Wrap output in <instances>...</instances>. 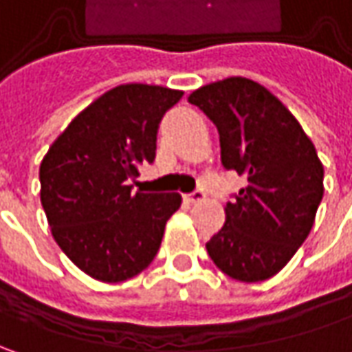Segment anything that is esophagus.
<instances>
[{
  "label": "esophagus",
  "instance_id": "1",
  "mask_svg": "<svg viewBox=\"0 0 352 352\" xmlns=\"http://www.w3.org/2000/svg\"><path fill=\"white\" fill-rule=\"evenodd\" d=\"M184 199L188 201V204H199V201H204L206 199V194L204 192H194V194H188V196H184Z\"/></svg>",
  "mask_w": 352,
  "mask_h": 352
}]
</instances>
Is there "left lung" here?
<instances>
[{
	"instance_id": "left-lung-1",
	"label": "left lung",
	"mask_w": 352,
	"mask_h": 352,
	"mask_svg": "<svg viewBox=\"0 0 352 352\" xmlns=\"http://www.w3.org/2000/svg\"><path fill=\"white\" fill-rule=\"evenodd\" d=\"M219 131L221 162L245 174L225 223L206 243L215 266L239 282L278 274L302 247L323 197V164L311 139L274 94L231 76L190 94Z\"/></svg>"
}]
</instances>
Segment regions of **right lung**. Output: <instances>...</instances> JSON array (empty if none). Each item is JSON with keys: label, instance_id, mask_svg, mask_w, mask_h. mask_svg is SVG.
I'll return each mask as SVG.
<instances>
[{"label": "right lung", "instance_id": "1", "mask_svg": "<svg viewBox=\"0 0 352 352\" xmlns=\"http://www.w3.org/2000/svg\"><path fill=\"white\" fill-rule=\"evenodd\" d=\"M182 89L121 84L70 121L41 162V204L64 254L100 282L141 274L160 249L182 196L131 192L153 162L162 116Z\"/></svg>", "mask_w": 352, "mask_h": 352}]
</instances>
